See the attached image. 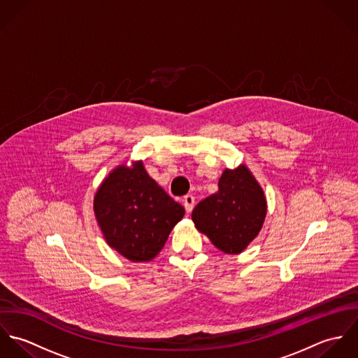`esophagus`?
Returning <instances> with one entry per match:
<instances>
[{
  "instance_id": "esophagus-1",
  "label": "esophagus",
  "mask_w": 358,
  "mask_h": 358,
  "mask_svg": "<svg viewBox=\"0 0 358 358\" xmlns=\"http://www.w3.org/2000/svg\"><path fill=\"white\" fill-rule=\"evenodd\" d=\"M194 203H196V200H194V196H193V194H186V196L183 197V205H185V208H186L187 212H192V210H193Z\"/></svg>"
}]
</instances>
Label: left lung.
<instances>
[{
  "instance_id": "left-lung-1",
  "label": "left lung",
  "mask_w": 358,
  "mask_h": 358,
  "mask_svg": "<svg viewBox=\"0 0 358 358\" xmlns=\"http://www.w3.org/2000/svg\"><path fill=\"white\" fill-rule=\"evenodd\" d=\"M267 212L264 192L245 164L226 168L217 193L197 205L192 219L224 254H241L257 237Z\"/></svg>"
}]
</instances>
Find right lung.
Instances as JSON below:
<instances>
[{
  "mask_svg": "<svg viewBox=\"0 0 358 358\" xmlns=\"http://www.w3.org/2000/svg\"><path fill=\"white\" fill-rule=\"evenodd\" d=\"M94 212L107 245L132 262L153 260L185 216V208L149 176L142 159L108 172L95 193Z\"/></svg>",
  "mask_w": 358,
  "mask_h": 358,
  "instance_id": "add662e5",
  "label": "right lung"
}]
</instances>
